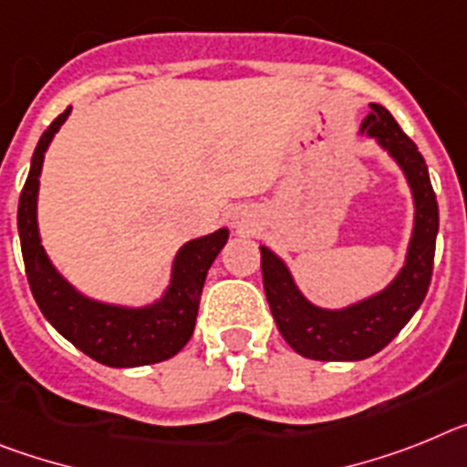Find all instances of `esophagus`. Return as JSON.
<instances>
[{
  "label": "esophagus",
  "instance_id": "esophagus-1",
  "mask_svg": "<svg viewBox=\"0 0 467 467\" xmlns=\"http://www.w3.org/2000/svg\"><path fill=\"white\" fill-rule=\"evenodd\" d=\"M233 223H234V228L242 230V233H251V228H254V223H251V216L246 213V211H234Z\"/></svg>",
  "mask_w": 467,
  "mask_h": 467
}]
</instances>
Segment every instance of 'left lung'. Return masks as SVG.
Returning <instances> with one entry per match:
<instances>
[{
	"mask_svg": "<svg viewBox=\"0 0 467 467\" xmlns=\"http://www.w3.org/2000/svg\"><path fill=\"white\" fill-rule=\"evenodd\" d=\"M368 108L371 112L364 117L359 133L376 138V143L397 161L413 197L411 239L397 277L364 301L327 310L307 301L286 263L275 251L261 246L263 286L279 334L298 355L319 362H357L383 350L419 310L432 277L440 209L428 166L416 143L383 105L371 103Z\"/></svg>",
	"mask_w": 467,
	"mask_h": 467,
	"instance_id": "8db88e82",
	"label": "left lung"
}]
</instances>
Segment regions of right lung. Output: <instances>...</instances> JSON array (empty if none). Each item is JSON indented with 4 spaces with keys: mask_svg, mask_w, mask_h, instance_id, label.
Here are the masks:
<instances>
[{
    "mask_svg": "<svg viewBox=\"0 0 467 467\" xmlns=\"http://www.w3.org/2000/svg\"><path fill=\"white\" fill-rule=\"evenodd\" d=\"M70 108L42 133L18 202V234L32 296L48 324L75 348L105 367L129 368L164 362L183 350L194 331L202 286L211 263L228 242V228L190 239L178 249L171 282L160 301L143 307L93 301L79 294L47 256L37 225V194L44 155Z\"/></svg>",
    "mask_w": 467,
    "mask_h": 467,
    "instance_id": "right-lung-1",
    "label": "right lung"
}]
</instances>
